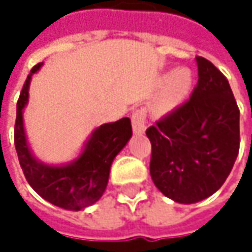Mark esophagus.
<instances>
[{"label":"esophagus","mask_w":252,"mask_h":252,"mask_svg":"<svg viewBox=\"0 0 252 252\" xmlns=\"http://www.w3.org/2000/svg\"><path fill=\"white\" fill-rule=\"evenodd\" d=\"M146 121H147V114L146 109H137L131 115V123H132V131L135 134H143L146 131Z\"/></svg>","instance_id":"34e87169"}]
</instances>
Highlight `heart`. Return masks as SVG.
<instances>
[{"mask_svg":"<svg viewBox=\"0 0 252 252\" xmlns=\"http://www.w3.org/2000/svg\"><path fill=\"white\" fill-rule=\"evenodd\" d=\"M166 83L163 90L156 102V112L158 114H168L174 111L176 106L182 103V100L188 96L191 86H192V76L191 71L187 68H179L174 71L171 76L163 78Z\"/></svg>","mask_w":252,"mask_h":252,"instance_id":"heart-1","label":"heart"}]
</instances>
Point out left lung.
<instances>
[{"mask_svg": "<svg viewBox=\"0 0 252 252\" xmlns=\"http://www.w3.org/2000/svg\"><path fill=\"white\" fill-rule=\"evenodd\" d=\"M197 65L198 83L189 99L146 131L152 179L182 204L215 194L239 152V109L229 81L203 57H197Z\"/></svg>", "mask_w": 252, "mask_h": 252, "instance_id": "8db88e82", "label": "left lung"}]
</instances>
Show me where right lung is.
Masks as SVG:
<instances>
[{"label": "right lung", "instance_id": "obj_1", "mask_svg": "<svg viewBox=\"0 0 252 252\" xmlns=\"http://www.w3.org/2000/svg\"><path fill=\"white\" fill-rule=\"evenodd\" d=\"M40 65L42 63L30 70L17 100L14 146L19 162L27 182L42 198L65 210H81L96 203L105 192L112 160L132 135L131 121L123 118L96 128L80 158L65 166H48L37 162L26 143L23 108L29 99L32 74Z\"/></svg>", "mask_w": 252, "mask_h": 252}]
</instances>
